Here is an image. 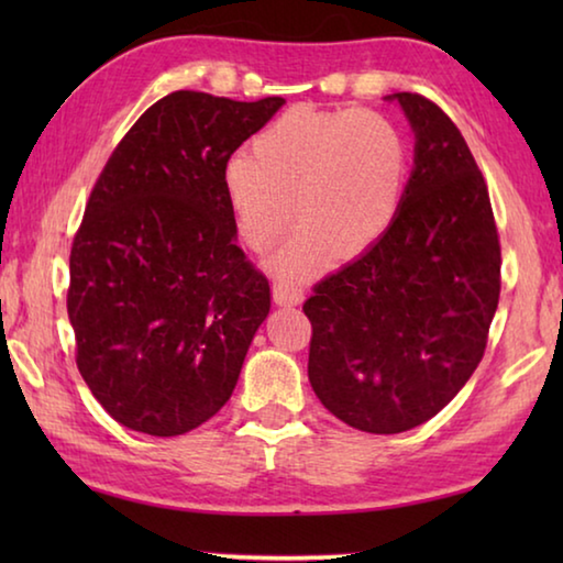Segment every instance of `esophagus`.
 I'll return each mask as SVG.
<instances>
[{
  "label": "esophagus",
  "mask_w": 563,
  "mask_h": 563,
  "mask_svg": "<svg viewBox=\"0 0 563 563\" xmlns=\"http://www.w3.org/2000/svg\"><path fill=\"white\" fill-rule=\"evenodd\" d=\"M273 300L278 305H298L302 300V288H298V285L285 280V278H275L273 280Z\"/></svg>",
  "instance_id": "obj_1"
}]
</instances>
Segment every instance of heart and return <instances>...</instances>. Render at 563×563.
<instances>
[{"instance_id":"b5f03b06","label":"heart","mask_w":563,"mask_h":563,"mask_svg":"<svg viewBox=\"0 0 563 563\" xmlns=\"http://www.w3.org/2000/svg\"><path fill=\"white\" fill-rule=\"evenodd\" d=\"M405 180L402 133L365 109H292L253 141L251 156L225 168L238 228L258 251L278 241L298 211L302 228L275 261L290 275L330 251L338 261L367 253L395 223Z\"/></svg>"}]
</instances>
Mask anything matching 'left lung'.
<instances>
[{
    "mask_svg": "<svg viewBox=\"0 0 563 563\" xmlns=\"http://www.w3.org/2000/svg\"><path fill=\"white\" fill-rule=\"evenodd\" d=\"M389 99L417 136L402 206L367 253L302 305L312 389L373 434L412 430L452 402L484 357L501 290L487 180L460 129L422 93Z\"/></svg>",
    "mask_w": 563,
    "mask_h": 563,
    "instance_id": "obj_1",
    "label": "left lung"
}]
</instances>
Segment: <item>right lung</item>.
Wrapping results in <instances>:
<instances>
[{
  "label": "right lung",
  "instance_id": "obj_1",
  "mask_svg": "<svg viewBox=\"0 0 563 563\" xmlns=\"http://www.w3.org/2000/svg\"><path fill=\"white\" fill-rule=\"evenodd\" d=\"M283 103L168 93L91 188L66 310L84 383L129 430L186 434L233 395L271 283L235 245L225 168Z\"/></svg>",
  "mask_w": 563,
  "mask_h": 563
}]
</instances>
